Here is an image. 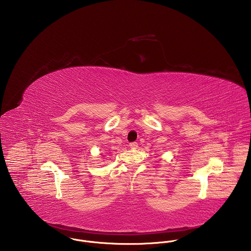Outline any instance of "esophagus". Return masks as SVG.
Listing matches in <instances>:
<instances>
[{"label":"esophagus","mask_w":251,"mask_h":251,"mask_svg":"<svg viewBox=\"0 0 251 251\" xmlns=\"http://www.w3.org/2000/svg\"><path fill=\"white\" fill-rule=\"evenodd\" d=\"M129 147H130L131 149L135 150V149L138 148V143H137V142H131V143L129 144Z\"/></svg>","instance_id":"34e87169"}]
</instances>
